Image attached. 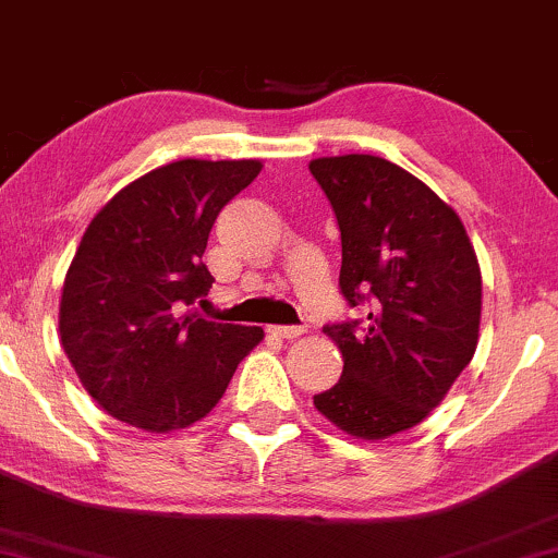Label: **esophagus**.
<instances>
[{"label": "esophagus", "mask_w": 558, "mask_h": 558, "mask_svg": "<svg viewBox=\"0 0 558 558\" xmlns=\"http://www.w3.org/2000/svg\"><path fill=\"white\" fill-rule=\"evenodd\" d=\"M267 330H270L275 338H286V341L304 336V328H301V325H272V328Z\"/></svg>", "instance_id": "esophagus-1"}]
</instances>
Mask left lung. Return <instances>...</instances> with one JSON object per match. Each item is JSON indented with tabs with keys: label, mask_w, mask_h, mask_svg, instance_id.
Wrapping results in <instances>:
<instances>
[{
	"label": "left lung",
	"mask_w": 558,
	"mask_h": 558,
	"mask_svg": "<svg viewBox=\"0 0 558 558\" xmlns=\"http://www.w3.org/2000/svg\"><path fill=\"white\" fill-rule=\"evenodd\" d=\"M310 172L341 230V293L369 301L362 325H325L343 375L315 407L351 438H390L420 425L475 356L477 254L444 198L388 159L317 157Z\"/></svg>",
	"instance_id": "8db88e82"
}]
</instances>
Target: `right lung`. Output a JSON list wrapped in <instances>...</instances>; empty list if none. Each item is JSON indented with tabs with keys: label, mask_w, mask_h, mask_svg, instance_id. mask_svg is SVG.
Here are the masks:
<instances>
[{
	"label": "right lung",
	"mask_w": 558,
	"mask_h": 558,
	"mask_svg": "<svg viewBox=\"0 0 558 558\" xmlns=\"http://www.w3.org/2000/svg\"><path fill=\"white\" fill-rule=\"evenodd\" d=\"M259 159H178L120 189L83 233L60 341L88 396L125 425L172 433L207 417L265 332L183 312L209 291V230Z\"/></svg>",
	"instance_id": "right-lung-1"
}]
</instances>
